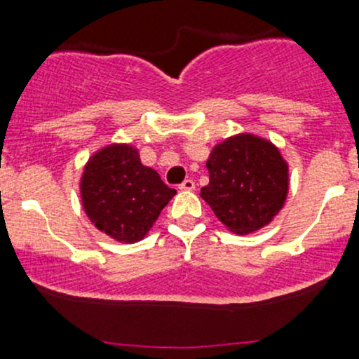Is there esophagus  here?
<instances>
[{"label":"esophagus","instance_id":"34e87169","mask_svg":"<svg viewBox=\"0 0 359 359\" xmlns=\"http://www.w3.org/2000/svg\"><path fill=\"white\" fill-rule=\"evenodd\" d=\"M194 187H196V184H194L193 179H186L182 184L179 186L180 191H194Z\"/></svg>","mask_w":359,"mask_h":359}]
</instances>
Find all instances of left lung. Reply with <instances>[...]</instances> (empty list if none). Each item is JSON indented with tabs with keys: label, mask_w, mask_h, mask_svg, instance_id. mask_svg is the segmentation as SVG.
<instances>
[{
	"label": "left lung",
	"mask_w": 359,
	"mask_h": 359,
	"mask_svg": "<svg viewBox=\"0 0 359 359\" xmlns=\"http://www.w3.org/2000/svg\"><path fill=\"white\" fill-rule=\"evenodd\" d=\"M208 186L200 196L234 234H250L273 222L290 187L288 163L271 140L236 133L210 153Z\"/></svg>",
	"instance_id": "8db88e82"
}]
</instances>
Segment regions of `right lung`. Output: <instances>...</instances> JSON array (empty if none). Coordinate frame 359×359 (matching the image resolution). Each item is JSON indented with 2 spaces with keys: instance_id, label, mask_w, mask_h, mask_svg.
<instances>
[{
  "instance_id": "right-lung-1",
  "label": "right lung",
  "mask_w": 359,
  "mask_h": 359,
  "mask_svg": "<svg viewBox=\"0 0 359 359\" xmlns=\"http://www.w3.org/2000/svg\"><path fill=\"white\" fill-rule=\"evenodd\" d=\"M177 194L156 170L140 163L132 144L112 142L85 163L79 196L90 222L119 243L144 240L161 210Z\"/></svg>"
}]
</instances>
